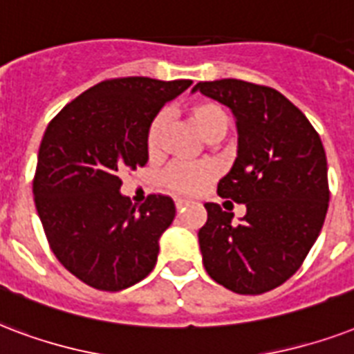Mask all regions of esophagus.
Instances as JSON below:
<instances>
[{"instance_id":"esophagus-1","label":"esophagus","mask_w":354,"mask_h":354,"mask_svg":"<svg viewBox=\"0 0 354 354\" xmlns=\"http://www.w3.org/2000/svg\"><path fill=\"white\" fill-rule=\"evenodd\" d=\"M186 205H190V201H186V199H175V207H177V210L185 208Z\"/></svg>"}]
</instances>
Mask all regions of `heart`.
Here are the masks:
<instances>
[{
  "instance_id": "heart-1",
  "label": "heart",
  "mask_w": 354,
  "mask_h": 354,
  "mask_svg": "<svg viewBox=\"0 0 354 354\" xmlns=\"http://www.w3.org/2000/svg\"><path fill=\"white\" fill-rule=\"evenodd\" d=\"M188 120H190L192 127L196 129L197 133L201 134V138L207 142L210 140L223 138V134L229 129V116L220 105H216L212 101H205V103H197L188 111ZM164 125H166V118L164 114L153 118V122L147 127V147L149 151H157L162 140ZM212 175V169L208 166H183V164H175L168 169L166 174V186L169 190L177 192V194H192L201 188Z\"/></svg>"
}]
</instances>
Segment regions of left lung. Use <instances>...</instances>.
I'll list each match as a JSON object with an SVG mask.
<instances>
[{
    "label": "left lung",
    "mask_w": 354,
    "mask_h": 354,
    "mask_svg": "<svg viewBox=\"0 0 354 354\" xmlns=\"http://www.w3.org/2000/svg\"><path fill=\"white\" fill-rule=\"evenodd\" d=\"M192 92L231 109L236 118V160L218 194L245 205V216L207 203L199 229L205 270L242 295L270 292L288 281L319 236L328 208L327 157L319 134L281 92L220 79Z\"/></svg>",
    "instance_id": "left-lung-1"
}]
</instances>
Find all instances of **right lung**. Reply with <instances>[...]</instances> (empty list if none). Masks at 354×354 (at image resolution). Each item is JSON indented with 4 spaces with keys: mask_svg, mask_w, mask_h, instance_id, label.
Returning a JSON list of instances; mask_svg holds the SVG:
<instances>
[{
    "mask_svg": "<svg viewBox=\"0 0 354 354\" xmlns=\"http://www.w3.org/2000/svg\"><path fill=\"white\" fill-rule=\"evenodd\" d=\"M190 84L103 81L68 103L44 133L32 183L37 212L55 257L92 288H129L157 264L174 201L149 196L136 207L120 190V174L146 166L149 123Z\"/></svg>",
    "mask_w": 354,
    "mask_h": 354,
    "instance_id": "obj_1",
    "label": "right lung"
}]
</instances>
